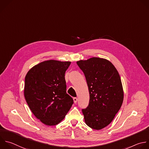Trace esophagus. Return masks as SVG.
I'll list each match as a JSON object with an SVG mask.
<instances>
[{"label": "esophagus", "instance_id": "1", "mask_svg": "<svg viewBox=\"0 0 149 149\" xmlns=\"http://www.w3.org/2000/svg\"><path fill=\"white\" fill-rule=\"evenodd\" d=\"M73 100H74V102L75 104H76L77 102V101H78V99L77 97H74L73 98Z\"/></svg>", "mask_w": 149, "mask_h": 149}]
</instances>
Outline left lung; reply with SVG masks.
I'll use <instances>...</instances> for the list:
<instances>
[{"label": "left lung", "instance_id": "obj_1", "mask_svg": "<svg viewBox=\"0 0 149 149\" xmlns=\"http://www.w3.org/2000/svg\"><path fill=\"white\" fill-rule=\"evenodd\" d=\"M83 71L89 92V102L82 112L85 123L91 128L101 130L113 120L123 101L120 75L108 60L92 57L77 62Z\"/></svg>", "mask_w": 149, "mask_h": 149}]
</instances>
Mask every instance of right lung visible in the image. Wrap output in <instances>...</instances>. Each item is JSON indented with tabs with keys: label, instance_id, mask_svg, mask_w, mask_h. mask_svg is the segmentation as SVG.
<instances>
[{
	"label": "right lung",
	"instance_id": "add662e5",
	"mask_svg": "<svg viewBox=\"0 0 149 149\" xmlns=\"http://www.w3.org/2000/svg\"><path fill=\"white\" fill-rule=\"evenodd\" d=\"M71 62L48 60L31 68L25 77L24 95L34 114L48 126L58 124L72 107L67 93L65 73Z\"/></svg>",
	"mask_w": 149,
	"mask_h": 149
}]
</instances>
